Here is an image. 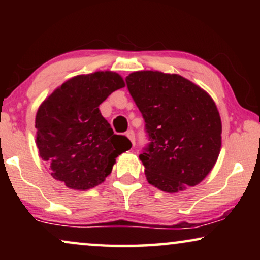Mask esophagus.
I'll list each match as a JSON object with an SVG mask.
<instances>
[{"label":"esophagus","instance_id":"obj_1","mask_svg":"<svg viewBox=\"0 0 260 260\" xmlns=\"http://www.w3.org/2000/svg\"><path fill=\"white\" fill-rule=\"evenodd\" d=\"M126 136H127V138H129L131 144H133V147H134V145H135V133H134V130H127L126 131Z\"/></svg>","mask_w":260,"mask_h":260}]
</instances>
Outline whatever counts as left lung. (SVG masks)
Masks as SVG:
<instances>
[{
	"mask_svg": "<svg viewBox=\"0 0 260 260\" xmlns=\"http://www.w3.org/2000/svg\"><path fill=\"white\" fill-rule=\"evenodd\" d=\"M149 144L140 155L148 182L167 193L200 183L221 148V119L207 92L179 76L138 71L126 77Z\"/></svg>",
	"mask_w": 260,
	"mask_h": 260,
	"instance_id": "left-lung-1",
	"label": "left lung"
}]
</instances>
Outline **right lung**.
<instances>
[{
	"instance_id": "obj_1",
	"label": "right lung",
	"mask_w": 260,
	"mask_h": 260,
	"mask_svg": "<svg viewBox=\"0 0 260 260\" xmlns=\"http://www.w3.org/2000/svg\"><path fill=\"white\" fill-rule=\"evenodd\" d=\"M124 86L123 78L111 71L81 74L65 81L39 106V155L66 187L86 190L104 182L117 156L131 148L125 136L113 134L98 108Z\"/></svg>"
}]
</instances>
